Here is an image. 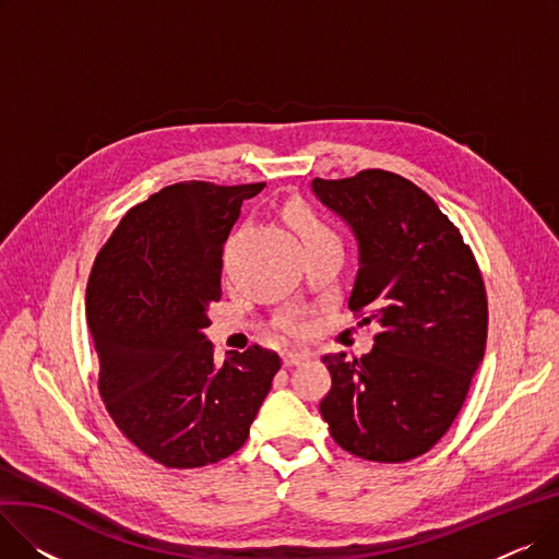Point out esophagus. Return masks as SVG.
Segmentation results:
<instances>
[{
	"label": "esophagus",
	"instance_id": "34e87169",
	"mask_svg": "<svg viewBox=\"0 0 559 559\" xmlns=\"http://www.w3.org/2000/svg\"><path fill=\"white\" fill-rule=\"evenodd\" d=\"M308 358H310L308 350H285V354H283V365L285 367H295V365H299V362H304Z\"/></svg>",
	"mask_w": 559,
	"mask_h": 559
}]
</instances>
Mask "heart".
Wrapping results in <instances>:
<instances>
[{
  "mask_svg": "<svg viewBox=\"0 0 559 559\" xmlns=\"http://www.w3.org/2000/svg\"><path fill=\"white\" fill-rule=\"evenodd\" d=\"M289 217H292V224H295V228L299 230V235H301L304 240L314 238V235H326V233H331V228H329L324 222H321L312 211L301 209V205H297V209H292ZM283 329H285L287 333H292V335L299 333V324H295V321H287V324H285Z\"/></svg>",
  "mask_w": 559,
  "mask_h": 559,
  "instance_id": "obj_1",
  "label": "heart"
}]
</instances>
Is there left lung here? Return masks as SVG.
Listing matches in <instances>:
<instances>
[{"mask_svg": "<svg viewBox=\"0 0 559 559\" xmlns=\"http://www.w3.org/2000/svg\"><path fill=\"white\" fill-rule=\"evenodd\" d=\"M358 240L348 308L380 326L362 358L329 354L319 413L335 442L371 462L430 451L455 421L487 342V295L455 224L413 181L385 169L312 181Z\"/></svg>", "mask_w": 559, "mask_h": 559, "instance_id": "8db88e82", "label": "left lung"}]
</instances>
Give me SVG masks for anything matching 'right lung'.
Listing matches in <instances>:
<instances>
[{"label":"right lung","mask_w":559,"mask_h":559,"mask_svg":"<svg viewBox=\"0 0 559 559\" xmlns=\"http://www.w3.org/2000/svg\"><path fill=\"white\" fill-rule=\"evenodd\" d=\"M262 188H163L122 217L87 278L99 394L129 442L163 466H205L238 451L281 369L258 344L215 365L203 335L222 299L224 242L242 201Z\"/></svg>","instance_id":"1"}]
</instances>
